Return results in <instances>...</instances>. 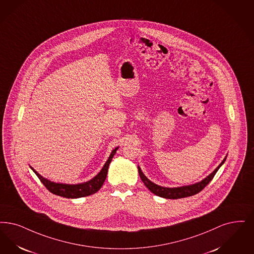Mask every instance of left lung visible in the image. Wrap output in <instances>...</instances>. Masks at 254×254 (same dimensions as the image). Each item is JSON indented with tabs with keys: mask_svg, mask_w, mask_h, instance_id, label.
Instances as JSON below:
<instances>
[{
	"mask_svg": "<svg viewBox=\"0 0 254 254\" xmlns=\"http://www.w3.org/2000/svg\"><path fill=\"white\" fill-rule=\"evenodd\" d=\"M225 161H226V158L224 159L223 162L217 166V168L212 174H210L207 178H205L200 183H194L193 185H188V186L178 187V188H166V187L159 186V185L153 183L152 182H150L143 175V173L142 172L140 167H138V171H139V175H140V178H141L142 183H144V185L148 188V190L150 192L155 193L156 195L164 197V198L178 199V198L191 196V195H193V194L202 191L203 189L213 180L214 175L218 171V169L220 168V166L223 164Z\"/></svg>",
	"mask_w": 254,
	"mask_h": 254,
	"instance_id": "obj_1",
	"label": "left lung"
}]
</instances>
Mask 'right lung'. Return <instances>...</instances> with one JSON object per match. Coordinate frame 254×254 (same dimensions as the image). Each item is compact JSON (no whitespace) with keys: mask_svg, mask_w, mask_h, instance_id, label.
Returning <instances> with one entry per match:
<instances>
[{"mask_svg":"<svg viewBox=\"0 0 254 254\" xmlns=\"http://www.w3.org/2000/svg\"><path fill=\"white\" fill-rule=\"evenodd\" d=\"M117 149H118V147L112 150V154H111L110 158L108 159L107 163H105L101 171L98 173V175L96 177H94L90 182L80 183V184H63V183H52L50 181L41 177V175L39 173L36 172L32 167H31V169L38 176V178L40 179L42 184L47 188V190H49V192H51L52 193L60 195V196H63V197H67V198L83 197V196H87V195L96 193L101 188L103 183L107 178L110 163L112 162V158L115 155Z\"/></svg>","mask_w":254,"mask_h":254,"instance_id":"obj_1","label":"right lung"}]
</instances>
